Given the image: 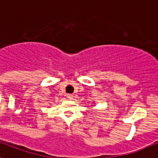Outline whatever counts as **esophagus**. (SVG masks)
Here are the masks:
<instances>
[{
  "instance_id": "esophagus-1",
  "label": "esophagus",
  "mask_w": 158,
  "mask_h": 158,
  "mask_svg": "<svg viewBox=\"0 0 158 158\" xmlns=\"http://www.w3.org/2000/svg\"><path fill=\"white\" fill-rule=\"evenodd\" d=\"M67 97H68V100H73V96L72 94H68V95H67Z\"/></svg>"
}]
</instances>
